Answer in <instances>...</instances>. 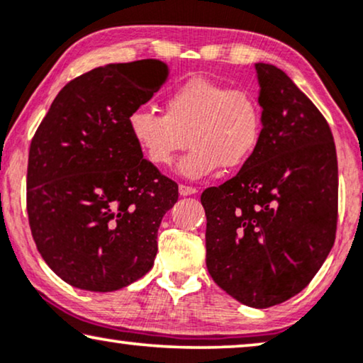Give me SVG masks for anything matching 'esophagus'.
<instances>
[{"mask_svg":"<svg viewBox=\"0 0 363 363\" xmlns=\"http://www.w3.org/2000/svg\"><path fill=\"white\" fill-rule=\"evenodd\" d=\"M178 191H180L182 196H191V195H195V193H196V188L180 185V186H178Z\"/></svg>","mask_w":363,"mask_h":363,"instance_id":"1","label":"esophagus"}]
</instances>
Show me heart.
<instances>
[{"label":"heart","instance_id":"heart-1","mask_svg":"<svg viewBox=\"0 0 363 363\" xmlns=\"http://www.w3.org/2000/svg\"><path fill=\"white\" fill-rule=\"evenodd\" d=\"M262 123L255 94L205 77L188 79L172 89L165 113L140 107L127 121L132 140L157 168L170 167L190 143L191 150L177 167L186 180L210 177L220 167L235 170L250 162L259 147Z\"/></svg>","mask_w":363,"mask_h":363}]
</instances>
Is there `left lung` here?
I'll return each instance as SVG.
<instances>
[{"label": "left lung", "instance_id": "obj_1", "mask_svg": "<svg viewBox=\"0 0 363 363\" xmlns=\"http://www.w3.org/2000/svg\"><path fill=\"white\" fill-rule=\"evenodd\" d=\"M262 137L251 160L203 191L206 267L241 304L266 309L304 289L334 246L335 143L329 123L282 69L256 62Z\"/></svg>", "mask_w": 363, "mask_h": 363}]
</instances>
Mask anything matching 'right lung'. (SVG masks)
<instances>
[{
	"mask_svg": "<svg viewBox=\"0 0 363 363\" xmlns=\"http://www.w3.org/2000/svg\"><path fill=\"white\" fill-rule=\"evenodd\" d=\"M142 75L154 81L142 84ZM168 77L158 59L92 69L61 89L33 138L29 226L39 255L67 284L111 292L152 269L178 186L143 158L127 121Z\"/></svg>",
	"mask_w": 363,
	"mask_h": 363,
	"instance_id": "obj_1",
	"label": "right lung"
}]
</instances>
